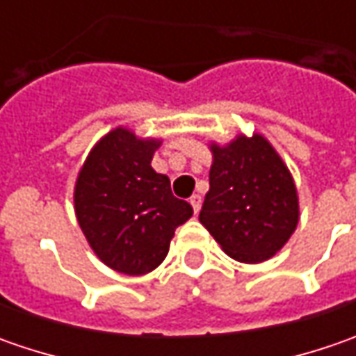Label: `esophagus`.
<instances>
[{
  "label": "esophagus",
  "mask_w": 356,
  "mask_h": 356,
  "mask_svg": "<svg viewBox=\"0 0 356 356\" xmlns=\"http://www.w3.org/2000/svg\"><path fill=\"white\" fill-rule=\"evenodd\" d=\"M190 204H192V208H194V212L198 213L200 208H202V196L200 194H194L192 198H190Z\"/></svg>",
  "instance_id": "esophagus-1"
}]
</instances>
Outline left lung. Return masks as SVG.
Instances as JSON below:
<instances>
[{
    "label": "left lung",
    "instance_id": "1",
    "mask_svg": "<svg viewBox=\"0 0 356 356\" xmlns=\"http://www.w3.org/2000/svg\"><path fill=\"white\" fill-rule=\"evenodd\" d=\"M210 190L200 222L241 264H261L289 241L299 222L293 176L264 134L212 143Z\"/></svg>",
    "mask_w": 356,
    "mask_h": 356
}]
</instances>
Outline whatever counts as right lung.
<instances>
[{
    "label": "right lung",
    "mask_w": 356,
    "mask_h": 356,
    "mask_svg": "<svg viewBox=\"0 0 356 356\" xmlns=\"http://www.w3.org/2000/svg\"><path fill=\"white\" fill-rule=\"evenodd\" d=\"M158 138L117 127L92 146L75 182L76 222L104 266L124 275L156 269L192 206L174 198L170 180L150 162Z\"/></svg>",
    "instance_id": "1"
}]
</instances>
